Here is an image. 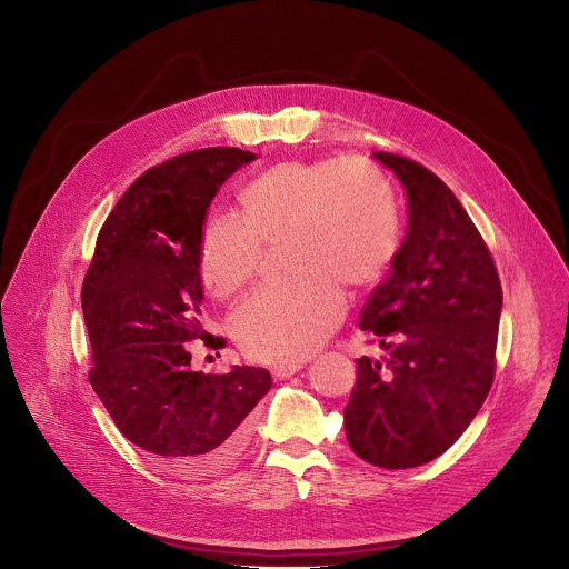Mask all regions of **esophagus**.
<instances>
[{
    "instance_id": "34e87169",
    "label": "esophagus",
    "mask_w": 569,
    "mask_h": 569,
    "mask_svg": "<svg viewBox=\"0 0 569 569\" xmlns=\"http://www.w3.org/2000/svg\"><path fill=\"white\" fill-rule=\"evenodd\" d=\"M299 369H301V365L292 362V365H274L270 371H272V376H274L277 380H283V378H290L292 373H297Z\"/></svg>"
}]
</instances>
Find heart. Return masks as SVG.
<instances>
[{"label":"heart","instance_id":"heart-1","mask_svg":"<svg viewBox=\"0 0 569 569\" xmlns=\"http://www.w3.org/2000/svg\"><path fill=\"white\" fill-rule=\"evenodd\" d=\"M233 216L211 218L198 270L216 297L248 288L263 246H283L288 283L261 288L231 315V333L263 362H299L345 317L342 283H376L391 266L400 220L387 176L362 159H288L240 189Z\"/></svg>","mask_w":569,"mask_h":569}]
</instances>
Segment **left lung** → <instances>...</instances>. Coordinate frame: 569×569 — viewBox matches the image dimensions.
I'll list each match as a JSON object with an SVG mask.
<instances>
[{
	"label": "left lung",
	"instance_id": "8db88e82",
	"mask_svg": "<svg viewBox=\"0 0 569 569\" xmlns=\"http://www.w3.org/2000/svg\"><path fill=\"white\" fill-rule=\"evenodd\" d=\"M373 157L402 182L410 227L360 312L387 356L358 360L345 430L360 459L400 470L443 455L489 396L502 286L455 193L410 157Z\"/></svg>",
	"mask_w": 569,
	"mask_h": 569
}]
</instances>
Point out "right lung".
<instances>
[{"label":"right lung","instance_id":"add662e5","mask_svg":"<svg viewBox=\"0 0 569 569\" xmlns=\"http://www.w3.org/2000/svg\"><path fill=\"white\" fill-rule=\"evenodd\" d=\"M254 159L200 148L139 176L106 218L80 292L94 391L119 432L176 472L231 466L250 437L248 415L272 385L259 367L191 371L189 353L191 340L224 345L198 319L200 236L220 184Z\"/></svg>","mask_w":569,"mask_h":569}]
</instances>
